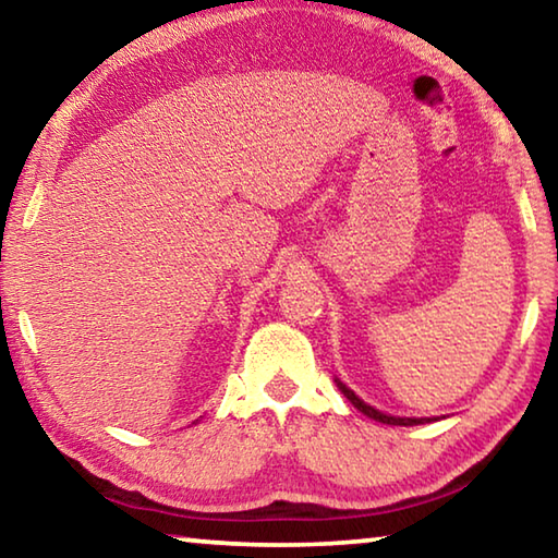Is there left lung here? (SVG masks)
<instances>
[{
  "instance_id": "obj_1",
  "label": "left lung",
  "mask_w": 558,
  "mask_h": 558,
  "mask_svg": "<svg viewBox=\"0 0 558 558\" xmlns=\"http://www.w3.org/2000/svg\"><path fill=\"white\" fill-rule=\"evenodd\" d=\"M337 386H339V389H342V393L347 396L349 401H352V403L356 405L359 411H362L364 415H369V418H374V421H379V423H389V426H418V423L426 421V418H393V415H386V413H381V411L372 409V405H366L352 389H347V386H344L342 381H337ZM428 421H430V418H428Z\"/></svg>"
}]
</instances>
